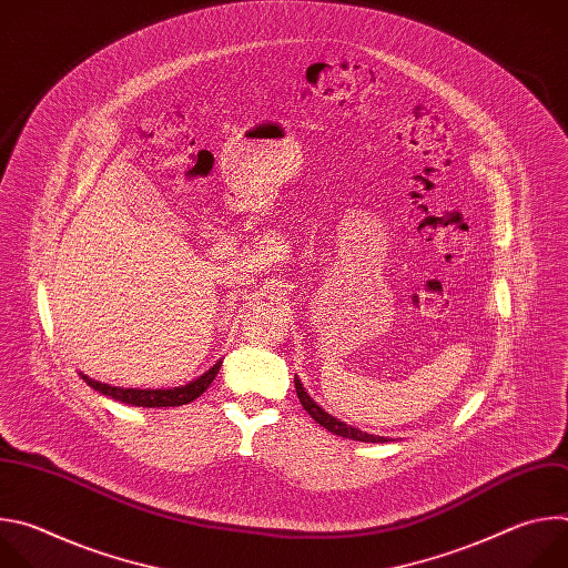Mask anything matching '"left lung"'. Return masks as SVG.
Masks as SVG:
<instances>
[{"label": "left lung", "mask_w": 568, "mask_h": 568, "mask_svg": "<svg viewBox=\"0 0 568 568\" xmlns=\"http://www.w3.org/2000/svg\"><path fill=\"white\" fill-rule=\"evenodd\" d=\"M294 386H296V395H298V399H301V404H303V409L321 425V427H326L328 432H333L335 436H342V438H351V440H362V443H386L388 438H384V436H373V434H366V432H362V429H357V427H353V425H346V423H342V420H337L335 416H331L326 409H321L318 404L307 395V390L303 388V384H301V379L294 375Z\"/></svg>", "instance_id": "obj_1"}]
</instances>
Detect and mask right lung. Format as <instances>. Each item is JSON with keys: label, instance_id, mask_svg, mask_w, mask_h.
<instances>
[{"label": "right lung", "instance_id": "obj_1", "mask_svg": "<svg viewBox=\"0 0 568 568\" xmlns=\"http://www.w3.org/2000/svg\"><path fill=\"white\" fill-rule=\"evenodd\" d=\"M220 366H222V362H215L197 379H193L189 384H182V386H171V388H123V386H112V384H103L99 379H92L85 373H80V377H83L88 382V386H92L101 395H108L116 402L132 404V407L156 409V407H182V404H189L195 397H200L211 386V382L215 379Z\"/></svg>", "mask_w": 568, "mask_h": 568}]
</instances>
